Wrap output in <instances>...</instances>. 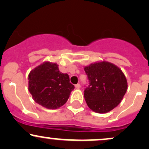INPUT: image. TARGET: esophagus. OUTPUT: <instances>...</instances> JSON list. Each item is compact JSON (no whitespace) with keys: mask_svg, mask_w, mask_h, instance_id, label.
<instances>
[{"mask_svg":"<svg viewBox=\"0 0 149 149\" xmlns=\"http://www.w3.org/2000/svg\"><path fill=\"white\" fill-rule=\"evenodd\" d=\"M75 87H76V89H80V84H77V85H75Z\"/></svg>","mask_w":149,"mask_h":149,"instance_id":"esophagus-1","label":"esophagus"}]
</instances>
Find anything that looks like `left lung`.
I'll return each mask as SVG.
<instances>
[{
    "label": "left lung",
    "instance_id": "left-lung-1",
    "mask_svg": "<svg viewBox=\"0 0 149 149\" xmlns=\"http://www.w3.org/2000/svg\"><path fill=\"white\" fill-rule=\"evenodd\" d=\"M89 80L84 91L87 105L98 113L113 110L127 91V80L119 67L107 62H97L85 67Z\"/></svg>",
    "mask_w": 149,
    "mask_h": 149
}]
</instances>
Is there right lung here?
<instances>
[{
    "mask_svg": "<svg viewBox=\"0 0 149 149\" xmlns=\"http://www.w3.org/2000/svg\"><path fill=\"white\" fill-rule=\"evenodd\" d=\"M28 80V90L34 101L48 109L62 106L74 89L69 75L61 73L57 64L48 62L32 70Z\"/></svg>",
    "mask_w": 149,
    "mask_h": 149,
    "instance_id": "obj_1",
    "label": "right lung"
}]
</instances>
